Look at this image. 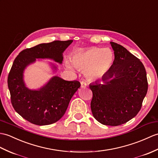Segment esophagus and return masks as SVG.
<instances>
[{"label":"esophagus","instance_id":"esophagus-1","mask_svg":"<svg viewBox=\"0 0 158 158\" xmlns=\"http://www.w3.org/2000/svg\"><path fill=\"white\" fill-rule=\"evenodd\" d=\"M87 86V83L85 81H81V88H85Z\"/></svg>","mask_w":158,"mask_h":158}]
</instances>
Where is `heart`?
I'll list each match as a JSON object with an SVG mask.
<instances>
[{
    "mask_svg": "<svg viewBox=\"0 0 158 158\" xmlns=\"http://www.w3.org/2000/svg\"><path fill=\"white\" fill-rule=\"evenodd\" d=\"M114 62V54L109 48L92 47L75 52L72 56V60L67 58L65 65L71 71L75 67L85 71L88 78L94 79L102 77L111 70Z\"/></svg>",
    "mask_w": 158,
    "mask_h": 158,
    "instance_id": "1",
    "label": "heart"
}]
</instances>
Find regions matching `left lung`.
I'll return each instance as SVG.
<instances>
[{
  "label": "left lung",
  "mask_w": 158,
  "mask_h": 158,
  "mask_svg": "<svg viewBox=\"0 0 158 158\" xmlns=\"http://www.w3.org/2000/svg\"><path fill=\"white\" fill-rule=\"evenodd\" d=\"M114 62L100 81L91 83L93 116L104 125L126 123L140 110L148 89L146 71L140 60L125 48L110 42Z\"/></svg>",
  "instance_id": "8db88e82"
}]
</instances>
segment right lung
<instances>
[{
  "instance_id": "right-lung-1",
  "label": "right lung",
  "mask_w": 158,
  "mask_h": 158,
  "mask_svg": "<svg viewBox=\"0 0 158 158\" xmlns=\"http://www.w3.org/2000/svg\"><path fill=\"white\" fill-rule=\"evenodd\" d=\"M72 42L73 40H56L40 44L21 51L13 62L7 81L11 104L15 110L32 124L48 125L60 120L81 83L54 76L40 89H29L23 81L25 69L35 62L36 58H50L61 64L62 53ZM52 68L57 69L54 64Z\"/></svg>"
}]
</instances>
